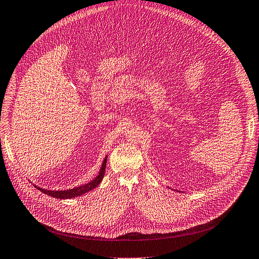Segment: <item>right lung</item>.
<instances>
[{"label": "right lung", "mask_w": 259, "mask_h": 259, "mask_svg": "<svg viewBox=\"0 0 259 259\" xmlns=\"http://www.w3.org/2000/svg\"><path fill=\"white\" fill-rule=\"evenodd\" d=\"M106 160H107V157H105V159H104V161H103L102 166H101V169L99 171V175H98L90 183L84 184V186H81V187H78V188H75V189H71V190H65V191H49V190H44V189H41V188L35 187V186L34 187L38 189V190H40L41 192H43L44 194L54 197V198L67 199V198H72V197H78L80 195H83L85 193L90 192L91 190H93V189H95V188H97L98 186H99L100 182L102 181V179L104 177L105 166H106Z\"/></svg>", "instance_id": "obj_1"}]
</instances>
